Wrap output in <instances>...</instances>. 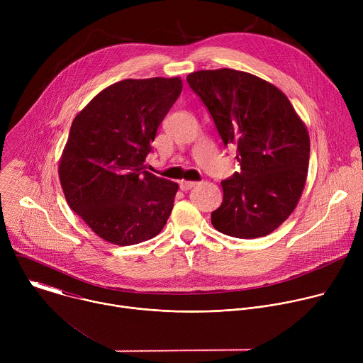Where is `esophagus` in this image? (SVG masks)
<instances>
[{
  "label": "esophagus",
  "instance_id": "esophagus-1",
  "mask_svg": "<svg viewBox=\"0 0 363 363\" xmlns=\"http://www.w3.org/2000/svg\"><path fill=\"white\" fill-rule=\"evenodd\" d=\"M195 185H196V182H194V181H181L179 182V186H181L182 191H188V189H191Z\"/></svg>",
  "mask_w": 363,
  "mask_h": 363
}]
</instances>
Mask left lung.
<instances>
[{"mask_svg":"<svg viewBox=\"0 0 363 363\" xmlns=\"http://www.w3.org/2000/svg\"><path fill=\"white\" fill-rule=\"evenodd\" d=\"M210 111L224 145L237 149L241 171L221 182L216 230L237 238L264 237L294 211L304 189L310 138L287 96L270 82L234 69L186 77Z\"/></svg>","mask_w":363,"mask_h":363,"instance_id":"left-lung-1","label":"left lung"}]
</instances>
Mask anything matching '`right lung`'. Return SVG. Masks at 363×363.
<instances>
[{
    "label": "right lung",
    "instance_id": "obj_1",
    "mask_svg": "<svg viewBox=\"0 0 363 363\" xmlns=\"http://www.w3.org/2000/svg\"><path fill=\"white\" fill-rule=\"evenodd\" d=\"M181 91V77L126 79L97 93L73 119L60 184L70 208L108 242L150 240L171 216L178 184L145 171V160Z\"/></svg>",
    "mask_w": 363,
    "mask_h": 363
}]
</instances>
